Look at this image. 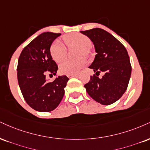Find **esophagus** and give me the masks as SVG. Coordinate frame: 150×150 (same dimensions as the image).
I'll return each instance as SVG.
<instances>
[{
  "mask_svg": "<svg viewBox=\"0 0 150 150\" xmlns=\"http://www.w3.org/2000/svg\"><path fill=\"white\" fill-rule=\"evenodd\" d=\"M68 77L70 78V77H77V75L76 74H73V75H68Z\"/></svg>",
  "mask_w": 150,
  "mask_h": 150,
  "instance_id": "34e87169",
  "label": "esophagus"
}]
</instances>
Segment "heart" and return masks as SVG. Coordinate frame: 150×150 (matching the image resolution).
I'll use <instances>...</instances> for the list:
<instances>
[{
	"instance_id": "heart-1",
	"label": "heart",
	"mask_w": 150,
	"mask_h": 150,
	"mask_svg": "<svg viewBox=\"0 0 150 150\" xmlns=\"http://www.w3.org/2000/svg\"><path fill=\"white\" fill-rule=\"evenodd\" d=\"M65 42L68 46H77L80 47L79 55H88L89 48L91 42L89 38L86 35L80 33H72L64 37ZM50 55L56 62H59L64 59L66 54V47L61 41L56 40L52 44L50 48ZM86 61L83 58L71 60L66 59L59 65V70L63 74L73 75L78 73L85 66Z\"/></svg>"
}]
</instances>
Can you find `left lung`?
<instances>
[{"mask_svg": "<svg viewBox=\"0 0 150 150\" xmlns=\"http://www.w3.org/2000/svg\"><path fill=\"white\" fill-rule=\"evenodd\" d=\"M80 32L92 41L97 53L89 67L96 75L91 76L84 87L96 102L110 105L122 96L129 84L131 66L128 52L118 40L101 28ZM100 71L104 75L100 79L98 76Z\"/></svg>", "mask_w": 150, "mask_h": 150, "instance_id": "8db88e82", "label": "left lung"}]
</instances>
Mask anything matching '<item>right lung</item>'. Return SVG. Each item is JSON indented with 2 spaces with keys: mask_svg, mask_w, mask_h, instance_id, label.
<instances>
[{
  "mask_svg": "<svg viewBox=\"0 0 150 150\" xmlns=\"http://www.w3.org/2000/svg\"><path fill=\"white\" fill-rule=\"evenodd\" d=\"M59 35L51 32L40 34L23 48L18 59L17 79L21 93L28 105L39 112L52 111L59 105L69 80L66 75L52 82L46 79L47 74H57L58 66L50 48Z\"/></svg>",
  "mask_w": 150,
  "mask_h": 150,
  "instance_id": "1",
  "label": "right lung"
}]
</instances>
